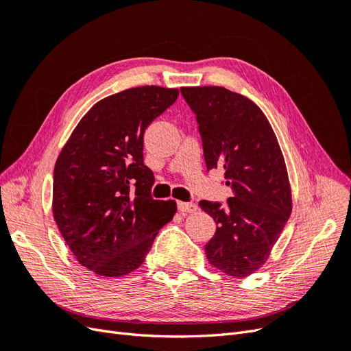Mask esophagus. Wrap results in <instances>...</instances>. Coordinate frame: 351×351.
<instances>
[{"mask_svg": "<svg viewBox=\"0 0 351 351\" xmlns=\"http://www.w3.org/2000/svg\"><path fill=\"white\" fill-rule=\"evenodd\" d=\"M177 208L180 212H196L197 210V206L195 204H192V202H178Z\"/></svg>", "mask_w": 351, "mask_h": 351, "instance_id": "obj_1", "label": "esophagus"}]
</instances>
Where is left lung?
Wrapping results in <instances>:
<instances>
[{"mask_svg":"<svg viewBox=\"0 0 351 351\" xmlns=\"http://www.w3.org/2000/svg\"><path fill=\"white\" fill-rule=\"evenodd\" d=\"M196 114L208 171H224L227 205L200 200L217 222L206 259L230 277H247L268 261L291 214V189L281 147L256 104L221 86L182 88Z\"/></svg>","mask_w":351,"mask_h":351,"instance_id":"obj_1","label":"left lung"}]
</instances>
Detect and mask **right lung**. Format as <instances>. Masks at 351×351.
I'll list each match as a JSON object with an SVG mask.
<instances>
[{"instance_id":"1","label":"right lung","mask_w":351,"mask_h":351,"mask_svg":"<svg viewBox=\"0 0 351 351\" xmlns=\"http://www.w3.org/2000/svg\"><path fill=\"white\" fill-rule=\"evenodd\" d=\"M177 97L178 89L141 86L101 99L57 158L52 214L74 258L101 277L139 268L176 214L174 200L151 195L143 134Z\"/></svg>"}]
</instances>
